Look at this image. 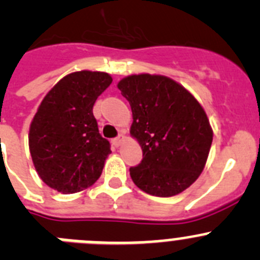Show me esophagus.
I'll use <instances>...</instances> for the list:
<instances>
[{"instance_id": "1", "label": "esophagus", "mask_w": 260, "mask_h": 260, "mask_svg": "<svg viewBox=\"0 0 260 260\" xmlns=\"http://www.w3.org/2000/svg\"><path fill=\"white\" fill-rule=\"evenodd\" d=\"M124 138H125V136L123 135V133H120V135H119L118 137H115L113 140V145H114V146H116V147L120 146V145L123 144V141H124Z\"/></svg>"}]
</instances>
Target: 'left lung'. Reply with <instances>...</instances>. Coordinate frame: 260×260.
I'll return each mask as SVG.
<instances>
[{
	"label": "left lung",
	"mask_w": 260,
	"mask_h": 260,
	"mask_svg": "<svg viewBox=\"0 0 260 260\" xmlns=\"http://www.w3.org/2000/svg\"><path fill=\"white\" fill-rule=\"evenodd\" d=\"M118 88L132 109L131 136L142 149L131 178L152 196L178 195L207 163L213 141L207 113L185 87L164 75H128Z\"/></svg>",
	"instance_id": "obj_1"
}]
</instances>
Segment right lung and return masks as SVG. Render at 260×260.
I'll use <instances>...</instances> for the list:
<instances>
[{
  "mask_svg": "<svg viewBox=\"0 0 260 260\" xmlns=\"http://www.w3.org/2000/svg\"><path fill=\"white\" fill-rule=\"evenodd\" d=\"M104 72H74L48 91L29 128V151L38 176L61 193L86 190L99 179L110 144L99 133L92 109L111 84Z\"/></svg>",
  "mask_w": 260,
  "mask_h": 260,
  "instance_id": "1",
  "label": "right lung"
}]
</instances>
